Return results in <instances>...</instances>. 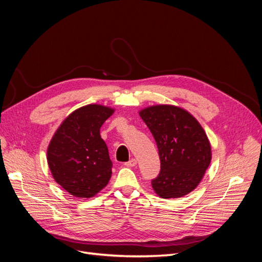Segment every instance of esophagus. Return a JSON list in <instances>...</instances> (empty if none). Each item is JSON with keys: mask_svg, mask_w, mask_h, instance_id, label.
<instances>
[{"mask_svg": "<svg viewBox=\"0 0 262 262\" xmlns=\"http://www.w3.org/2000/svg\"><path fill=\"white\" fill-rule=\"evenodd\" d=\"M138 163V161L136 160V158H131V160L129 162L124 163V166H126V167H133V166H136Z\"/></svg>", "mask_w": 262, "mask_h": 262, "instance_id": "34e87169", "label": "esophagus"}]
</instances>
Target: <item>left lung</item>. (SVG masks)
<instances>
[{
	"mask_svg": "<svg viewBox=\"0 0 262 262\" xmlns=\"http://www.w3.org/2000/svg\"><path fill=\"white\" fill-rule=\"evenodd\" d=\"M158 148L161 172L152 180L155 193L163 199L190 193L202 180L212 158L207 133L186 109L154 105L139 112Z\"/></svg>",
	"mask_w": 262,
	"mask_h": 262,
	"instance_id": "1",
	"label": "left lung"
}]
</instances>
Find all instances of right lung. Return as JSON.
<instances>
[{"mask_svg": "<svg viewBox=\"0 0 262 262\" xmlns=\"http://www.w3.org/2000/svg\"><path fill=\"white\" fill-rule=\"evenodd\" d=\"M114 113V108L102 105L83 106L53 134L47 162L53 179L70 194L89 199L108 185L113 163L100 126Z\"/></svg>", "mask_w": 262, "mask_h": 262, "instance_id": "right-lung-1", "label": "right lung"}]
</instances>
